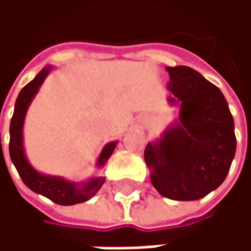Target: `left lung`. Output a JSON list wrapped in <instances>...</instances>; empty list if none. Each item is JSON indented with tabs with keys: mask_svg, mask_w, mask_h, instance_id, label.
I'll list each match as a JSON object with an SVG mask.
<instances>
[{
	"mask_svg": "<svg viewBox=\"0 0 251 251\" xmlns=\"http://www.w3.org/2000/svg\"><path fill=\"white\" fill-rule=\"evenodd\" d=\"M169 103L180 107V124L145 148V163L158 194L198 200L225 181L235 154L234 120L215 84L185 66L167 67Z\"/></svg>",
	"mask_w": 251,
	"mask_h": 251,
	"instance_id": "left-lung-1",
	"label": "left lung"
}]
</instances>
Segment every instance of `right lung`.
<instances>
[{
	"label": "right lung",
	"mask_w": 251,
	"mask_h": 251,
	"mask_svg": "<svg viewBox=\"0 0 251 251\" xmlns=\"http://www.w3.org/2000/svg\"><path fill=\"white\" fill-rule=\"evenodd\" d=\"M51 71V67H46L43 71H40L36 77L25 86L20 91L19 97L16 99L14 104V113L10 121V127H9V134H10V141H9V154L12 158V163L19 172L20 177L24 181V184L30 188L36 194H40L51 199L53 203L62 205H72L77 203H83L90 198H93L97 194L102 184L104 183L103 177H97L88 181L80 188H77L76 184L66 181L60 177H51L46 175L39 174L37 171L32 168L29 163L26 161L23 147V126H24L25 114L29 106L30 100L40 88L41 83ZM1 136V134H0ZM117 142H110L103 148L98 158V165H104L107 158L114 152V148Z\"/></svg>",
	"instance_id": "right-lung-1"
}]
</instances>
